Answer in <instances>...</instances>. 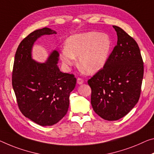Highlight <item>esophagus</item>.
Wrapping results in <instances>:
<instances>
[{"label":"esophagus","mask_w":154,"mask_h":154,"mask_svg":"<svg viewBox=\"0 0 154 154\" xmlns=\"http://www.w3.org/2000/svg\"><path fill=\"white\" fill-rule=\"evenodd\" d=\"M77 83L79 85H81V84H82L83 83H84V80H83L82 78H77Z\"/></svg>","instance_id":"34e87169"}]
</instances>
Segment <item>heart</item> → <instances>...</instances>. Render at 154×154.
Here are the masks:
<instances>
[{"label":"heart","instance_id":"b5f03b06","mask_svg":"<svg viewBox=\"0 0 154 154\" xmlns=\"http://www.w3.org/2000/svg\"><path fill=\"white\" fill-rule=\"evenodd\" d=\"M111 46V40L107 34L96 31L76 33L67 38L60 59L66 67L69 68L79 57V66L88 74H95L106 64Z\"/></svg>","mask_w":154,"mask_h":154}]
</instances>
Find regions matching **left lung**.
<instances>
[{
	"label": "left lung",
	"mask_w": 154,
	"mask_h": 154,
	"mask_svg": "<svg viewBox=\"0 0 154 154\" xmlns=\"http://www.w3.org/2000/svg\"><path fill=\"white\" fill-rule=\"evenodd\" d=\"M113 27L117 45L103 68L88 81L92 108L107 121L123 118L138 103L144 72L138 44L121 28Z\"/></svg>",
	"instance_id": "obj_1"
}]
</instances>
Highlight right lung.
I'll list each match as a JSON object with an SVG mask.
<instances>
[{"instance_id": "1", "label": "right lung", "mask_w": 154, "mask_h": 154, "mask_svg": "<svg viewBox=\"0 0 154 154\" xmlns=\"http://www.w3.org/2000/svg\"><path fill=\"white\" fill-rule=\"evenodd\" d=\"M56 33L45 27L24 38L17 48L12 72V86L20 112L42 126L54 125L66 115L70 93L76 85L74 75L60 70L57 51L53 50L45 62L32 58L36 40L42 35Z\"/></svg>"}]
</instances>
